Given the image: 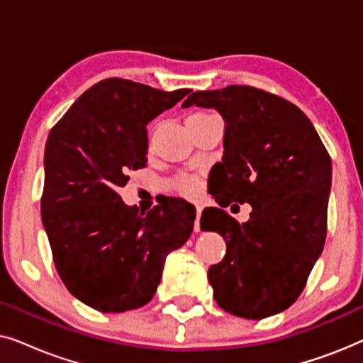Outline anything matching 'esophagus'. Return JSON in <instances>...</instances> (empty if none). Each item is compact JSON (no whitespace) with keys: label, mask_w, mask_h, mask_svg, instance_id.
Masks as SVG:
<instances>
[{"label":"esophagus","mask_w":363,"mask_h":363,"mask_svg":"<svg viewBox=\"0 0 363 363\" xmlns=\"http://www.w3.org/2000/svg\"><path fill=\"white\" fill-rule=\"evenodd\" d=\"M200 218H201V208L196 206V218H195V231H200Z\"/></svg>","instance_id":"esophagus-1"}]
</instances>
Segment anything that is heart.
Here are the masks:
<instances>
[{"label": "heart", "mask_w": 363, "mask_h": 363, "mask_svg": "<svg viewBox=\"0 0 363 363\" xmlns=\"http://www.w3.org/2000/svg\"><path fill=\"white\" fill-rule=\"evenodd\" d=\"M201 116H208V113L196 112V113H191L188 118L201 117ZM172 188L173 190L183 193V195L193 196V195H196V191H198V180H196V177L188 175V173H182V175L175 177V180L172 182Z\"/></svg>", "instance_id": "1"}]
</instances>
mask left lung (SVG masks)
Returning <instances> with one entry per match:
<instances>
[{"label": "left lung", "instance_id": "left-lung-1", "mask_svg": "<svg viewBox=\"0 0 363 363\" xmlns=\"http://www.w3.org/2000/svg\"><path fill=\"white\" fill-rule=\"evenodd\" d=\"M216 108L225 118L223 160L213 196L221 208L201 213V230L226 241L221 262L208 269L221 309L264 319L294 304L327 235L332 162L304 112L251 86L198 91L183 107ZM250 202V220L222 210Z\"/></svg>", "mask_w": 363, "mask_h": 363}]
</instances>
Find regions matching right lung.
Instances as JSON below:
<instances>
[{
  "mask_svg": "<svg viewBox=\"0 0 363 363\" xmlns=\"http://www.w3.org/2000/svg\"><path fill=\"white\" fill-rule=\"evenodd\" d=\"M188 94L104 79L49 132L43 225L64 286L92 309L125 312L150 302L167 255L191 236L196 213L188 201L167 196L138 213L117 193L128 172L147 165V123Z\"/></svg>",
  "mask_w": 363,
  "mask_h": 363,
  "instance_id": "add662e5",
  "label": "right lung"
}]
</instances>
